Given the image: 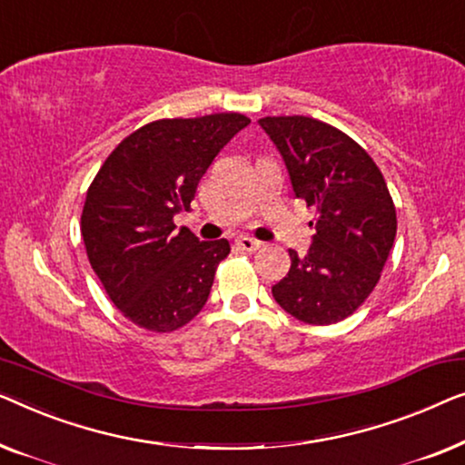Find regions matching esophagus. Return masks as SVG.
<instances>
[{
    "instance_id": "obj_1",
    "label": "esophagus",
    "mask_w": 465,
    "mask_h": 465,
    "mask_svg": "<svg viewBox=\"0 0 465 465\" xmlns=\"http://www.w3.org/2000/svg\"><path fill=\"white\" fill-rule=\"evenodd\" d=\"M235 248H238V251H242V252H254V251H259V248H261V242L252 240V238H238V240H235Z\"/></svg>"
}]
</instances>
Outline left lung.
Segmentation results:
<instances>
[{
  "mask_svg": "<svg viewBox=\"0 0 465 465\" xmlns=\"http://www.w3.org/2000/svg\"><path fill=\"white\" fill-rule=\"evenodd\" d=\"M289 168L292 192L312 208L310 251L291 254V270L272 295L305 324L341 322L381 278L396 238V206L381 170L354 139L307 115L261 117Z\"/></svg>",
  "mask_w": 465,
  "mask_h": 465,
  "instance_id": "left-lung-1",
  "label": "left lung"
}]
</instances>
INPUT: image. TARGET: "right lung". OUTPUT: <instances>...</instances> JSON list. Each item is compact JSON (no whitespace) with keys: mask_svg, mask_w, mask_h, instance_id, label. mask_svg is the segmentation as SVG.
<instances>
[{"mask_svg":"<svg viewBox=\"0 0 465 465\" xmlns=\"http://www.w3.org/2000/svg\"><path fill=\"white\" fill-rule=\"evenodd\" d=\"M248 124L242 114L149 122L109 153L90 183L82 211L88 261L114 305L141 329H181L211 295L230 242L174 232L173 217L189 211L208 166Z\"/></svg>","mask_w":465,"mask_h":465,"instance_id":"1","label":"right lung"}]
</instances>
